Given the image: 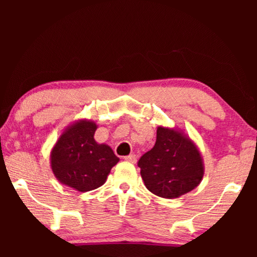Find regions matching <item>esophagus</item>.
I'll use <instances>...</instances> for the list:
<instances>
[{
  "label": "esophagus",
  "instance_id": "34e87169",
  "mask_svg": "<svg viewBox=\"0 0 257 257\" xmlns=\"http://www.w3.org/2000/svg\"><path fill=\"white\" fill-rule=\"evenodd\" d=\"M124 160L128 161V163L136 164L137 163V157H136V154H130V156L124 157Z\"/></svg>",
  "mask_w": 257,
  "mask_h": 257
}]
</instances>
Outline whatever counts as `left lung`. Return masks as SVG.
Wrapping results in <instances>:
<instances>
[{
	"mask_svg": "<svg viewBox=\"0 0 257 257\" xmlns=\"http://www.w3.org/2000/svg\"><path fill=\"white\" fill-rule=\"evenodd\" d=\"M146 188L165 199H177L198 187L205 165L196 144L177 127L158 126L153 149L138 161Z\"/></svg>",
	"mask_w": 257,
	"mask_h": 257,
	"instance_id": "1",
	"label": "left lung"
}]
</instances>
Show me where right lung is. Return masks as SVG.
I'll return each mask as SVG.
<instances>
[{
    "label": "right lung",
    "instance_id": "right-lung-1",
    "mask_svg": "<svg viewBox=\"0 0 257 257\" xmlns=\"http://www.w3.org/2000/svg\"><path fill=\"white\" fill-rule=\"evenodd\" d=\"M98 127L90 119H78L63 130L50 153V167L61 184L78 192L103 186L119 158L106 144L94 140Z\"/></svg>",
    "mask_w": 257,
    "mask_h": 257
}]
</instances>
